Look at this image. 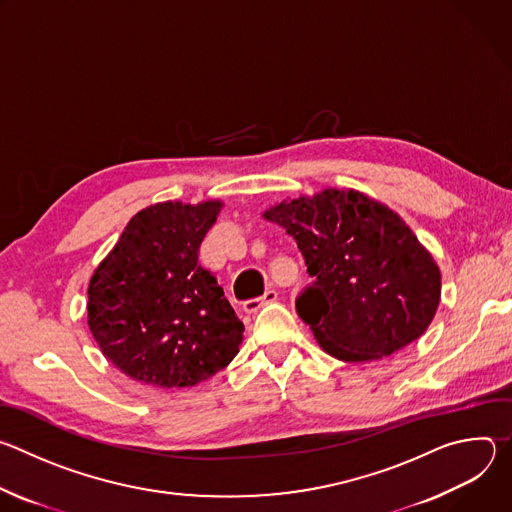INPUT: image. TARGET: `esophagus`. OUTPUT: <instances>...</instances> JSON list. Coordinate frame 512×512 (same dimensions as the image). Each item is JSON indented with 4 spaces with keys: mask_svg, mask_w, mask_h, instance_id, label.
Listing matches in <instances>:
<instances>
[{
    "mask_svg": "<svg viewBox=\"0 0 512 512\" xmlns=\"http://www.w3.org/2000/svg\"><path fill=\"white\" fill-rule=\"evenodd\" d=\"M273 302H277V291H275V289H267L261 298H253V300L243 302V310H245L247 314H255V312H259L263 306L273 304Z\"/></svg>",
    "mask_w": 512,
    "mask_h": 512,
    "instance_id": "obj_1",
    "label": "esophagus"
}]
</instances>
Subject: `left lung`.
I'll list each match as a JSON object with an SVG mask.
<instances>
[{"instance_id": "1", "label": "left lung", "mask_w": 512, "mask_h": 512, "mask_svg": "<svg viewBox=\"0 0 512 512\" xmlns=\"http://www.w3.org/2000/svg\"><path fill=\"white\" fill-rule=\"evenodd\" d=\"M298 243L314 277L296 300L318 344L344 362L391 356L431 324L442 275L389 206L328 188L263 212Z\"/></svg>"}]
</instances>
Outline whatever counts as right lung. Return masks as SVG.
I'll return each mask as SVG.
<instances>
[{"label": "right lung", "instance_id": "add662e5", "mask_svg": "<svg viewBox=\"0 0 512 512\" xmlns=\"http://www.w3.org/2000/svg\"><path fill=\"white\" fill-rule=\"evenodd\" d=\"M223 202L139 210L89 283V328L109 362L156 389L194 387L237 356L245 326L198 249Z\"/></svg>", "mask_w": 512, "mask_h": 512}]
</instances>
